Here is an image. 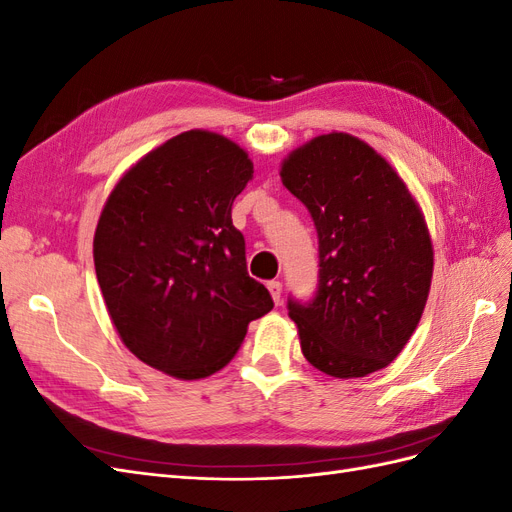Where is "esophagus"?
<instances>
[{"mask_svg":"<svg viewBox=\"0 0 512 512\" xmlns=\"http://www.w3.org/2000/svg\"><path fill=\"white\" fill-rule=\"evenodd\" d=\"M267 288H269V292H271V299H273L275 303H280V299H282V284L277 282V280H273V282L267 284Z\"/></svg>","mask_w":512,"mask_h":512,"instance_id":"obj_1","label":"esophagus"}]
</instances>
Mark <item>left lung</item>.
<instances>
[{
  "mask_svg": "<svg viewBox=\"0 0 512 512\" xmlns=\"http://www.w3.org/2000/svg\"><path fill=\"white\" fill-rule=\"evenodd\" d=\"M280 177L312 213L320 284L288 301L305 359L333 378H363L404 350L429 297L433 245L406 181L346 132L292 149Z\"/></svg>",
  "mask_w": 512,
  "mask_h": 512,
  "instance_id": "1",
  "label": "left lung"
}]
</instances>
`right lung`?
Returning a JSON list of instances; mask_svg holds the SVG:
<instances>
[{"label": "right lung", "instance_id": "add662e5", "mask_svg": "<svg viewBox=\"0 0 512 512\" xmlns=\"http://www.w3.org/2000/svg\"><path fill=\"white\" fill-rule=\"evenodd\" d=\"M254 177L235 141L188 130L132 164L102 207L94 265L115 329L136 359L179 380L220 371L247 324L273 309L247 275L232 203Z\"/></svg>", "mask_w": 512, "mask_h": 512}]
</instances>
